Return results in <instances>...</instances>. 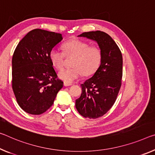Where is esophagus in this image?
<instances>
[{
  "instance_id": "1",
  "label": "esophagus",
  "mask_w": 155,
  "mask_h": 155,
  "mask_svg": "<svg viewBox=\"0 0 155 155\" xmlns=\"http://www.w3.org/2000/svg\"><path fill=\"white\" fill-rule=\"evenodd\" d=\"M63 85H64V86H65V87L70 86V85H72V83H68L64 82V83H63Z\"/></svg>"
}]
</instances>
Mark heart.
I'll return each mask as SVG.
<instances>
[{"instance_id": "heart-1", "label": "heart", "mask_w": 155, "mask_h": 155, "mask_svg": "<svg viewBox=\"0 0 155 155\" xmlns=\"http://www.w3.org/2000/svg\"><path fill=\"white\" fill-rule=\"evenodd\" d=\"M64 51L52 49L50 52V58L54 66L61 70L65 64V56H74L72 68L65 69L58 74V77L65 83H71L78 80L83 74L90 76L94 74L101 62V51L99 48L90 46L87 43L79 39H72L63 44Z\"/></svg>"}]
</instances>
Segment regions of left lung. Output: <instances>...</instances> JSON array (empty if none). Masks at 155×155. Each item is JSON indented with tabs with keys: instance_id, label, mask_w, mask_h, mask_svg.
Here are the masks:
<instances>
[{
	"instance_id": "8db88e82",
	"label": "left lung",
	"mask_w": 155,
	"mask_h": 155,
	"mask_svg": "<svg viewBox=\"0 0 155 155\" xmlns=\"http://www.w3.org/2000/svg\"><path fill=\"white\" fill-rule=\"evenodd\" d=\"M78 36L96 41L101 51L99 68L81 85L82 93L76 100V108L81 115L97 119L108 111L117 99L121 85L122 54L111 36L104 31H88Z\"/></svg>"
}]
</instances>
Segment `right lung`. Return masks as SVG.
<instances>
[{"label": "right lung", "instance_id": "right-lung-1", "mask_svg": "<svg viewBox=\"0 0 155 155\" xmlns=\"http://www.w3.org/2000/svg\"><path fill=\"white\" fill-rule=\"evenodd\" d=\"M63 40L61 34L33 29L18 43L12 57V89L19 106L41 114L52 105L63 82L57 75L50 52Z\"/></svg>", "mask_w": 155, "mask_h": 155}]
</instances>
